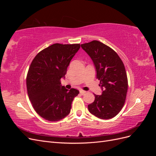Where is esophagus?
Segmentation results:
<instances>
[{
    "label": "esophagus",
    "mask_w": 156,
    "mask_h": 156,
    "mask_svg": "<svg viewBox=\"0 0 156 156\" xmlns=\"http://www.w3.org/2000/svg\"><path fill=\"white\" fill-rule=\"evenodd\" d=\"M85 93H86V91H84L83 90H80V94H82V95H83V94H84Z\"/></svg>",
    "instance_id": "esophagus-1"
}]
</instances>
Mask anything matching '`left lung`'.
Returning <instances> with one entry per match:
<instances>
[{
	"mask_svg": "<svg viewBox=\"0 0 156 156\" xmlns=\"http://www.w3.org/2000/svg\"><path fill=\"white\" fill-rule=\"evenodd\" d=\"M81 46L92 60L102 90L101 95L94 94L88 111L99 119H112L121 111L126 98L128 84L123 62L114 50L99 41Z\"/></svg>",
	"mask_w": 156,
	"mask_h": 156,
	"instance_id": "8db88e82",
	"label": "left lung"
}]
</instances>
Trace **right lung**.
I'll use <instances>...</instances> for the list:
<instances>
[{"label": "right lung", "instance_id": "right-lung-1", "mask_svg": "<svg viewBox=\"0 0 156 156\" xmlns=\"http://www.w3.org/2000/svg\"><path fill=\"white\" fill-rule=\"evenodd\" d=\"M80 44H55L40 51L33 59L27 77L29 100L36 112L50 122L68 116L79 90L61 85L71 60Z\"/></svg>", "mask_w": 156, "mask_h": 156}]
</instances>
